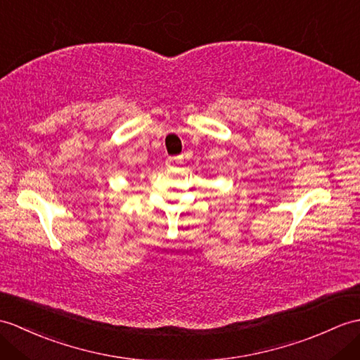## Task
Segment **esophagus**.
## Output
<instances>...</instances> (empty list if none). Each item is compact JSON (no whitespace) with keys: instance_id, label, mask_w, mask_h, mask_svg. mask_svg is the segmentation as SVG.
Returning a JSON list of instances; mask_svg holds the SVG:
<instances>
[{"instance_id":"esophagus-1","label":"esophagus","mask_w":360,"mask_h":360,"mask_svg":"<svg viewBox=\"0 0 360 360\" xmlns=\"http://www.w3.org/2000/svg\"><path fill=\"white\" fill-rule=\"evenodd\" d=\"M167 164L169 165H179L182 164V156H172L167 160Z\"/></svg>"}]
</instances>
